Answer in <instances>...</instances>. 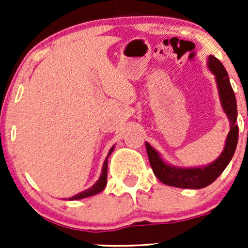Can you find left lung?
<instances>
[{"mask_svg":"<svg viewBox=\"0 0 248 248\" xmlns=\"http://www.w3.org/2000/svg\"><path fill=\"white\" fill-rule=\"evenodd\" d=\"M207 65L213 75L216 76L221 106L231 124V129L227 135L226 143H225L221 155L213 163L206 167L183 169V168L168 166L162 161L158 153L146 142L148 158H149L153 171L156 177L167 186L183 187V189H202V187L210 186L224 171L225 168L227 167V164L233 157V154L237 148L239 129L238 124H235L237 121V101H235L234 92L230 84L229 75H227L223 64L216 57L210 56Z\"/></svg>","mask_w":248,"mask_h":248,"instance_id":"1","label":"left lung"}]
</instances>
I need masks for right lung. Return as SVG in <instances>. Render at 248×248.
I'll return each mask as SVG.
<instances>
[{
	"instance_id": "obj_1",
	"label": "right lung",
	"mask_w": 248,
	"mask_h": 248,
	"mask_svg": "<svg viewBox=\"0 0 248 248\" xmlns=\"http://www.w3.org/2000/svg\"><path fill=\"white\" fill-rule=\"evenodd\" d=\"M113 149H114V147L110 148L109 153H108V156L112 154ZM108 156H107V158H108ZM107 158L105 160L104 167H102V173H101L100 178H99V181L96 182V183L92 187H90V189L85 190V191H82L80 193H78V195L71 197L70 201H77V199H82V198H86V197H91V196H94V195H96V193L101 192L102 190L105 189V186H106V184H107V166H108Z\"/></svg>"
}]
</instances>
